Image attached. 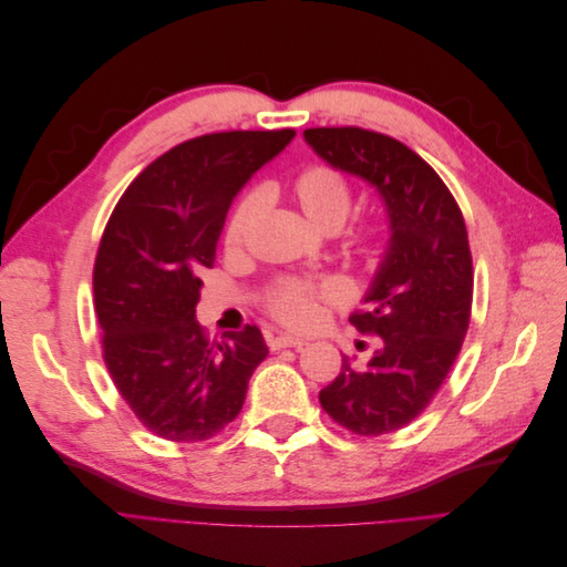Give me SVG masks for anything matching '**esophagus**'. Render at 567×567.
I'll use <instances>...</instances> for the list:
<instances>
[{
	"mask_svg": "<svg viewBox=\"0 0 567 567\" xmlns=\"http://www.w3.org/2000/svg\"><path fill=\"white\" fill-rule=\"evenodd\" d=\"M271 350H281V348H296V350H302L305 346H310L305 338H293V336H277L271 342Z\"/></svg>",
	"mask_w": 567,
	"mask_h": 567,
	"instance_id": "1",
	"label": "esophagus"
}]
</instances>
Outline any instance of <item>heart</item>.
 Segmentation results:
<instances>
[{"label":"heart","mask_w":567,"mask_h":567,"mask_svg":"<svg viewBox=\"0 0 567 567\" xmlns=\"http://www.w3.org/2000/svg\"><path fill=\"white\" fill-rule=\"evenodd\" d=\"M290 194H293V200L305 219L319 231H338L350 215V188L333 167L312 165L302 169L293 186H290ZM262 208V192H250L236 205L225 231V244L229 250H238L246 244ZM342 296H346V290L336 279H286L271 290L269 307L274 317L281 319L290 329H307L317 321L321 300H340Z\"/></svg>","instance_id":"heart-1"}]
</instances>
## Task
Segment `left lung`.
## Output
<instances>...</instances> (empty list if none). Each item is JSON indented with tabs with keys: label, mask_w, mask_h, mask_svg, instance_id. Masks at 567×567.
I'll return each instance as SVG.
<instances>
[{
	"label": "left lung",
	"mask_w": 567,
	"mask_h": 567,
	"mask_svg": "<svg viewBox=\"0 0 567 567\" xmlns=\"http://www.w3.org/2000/svg\"><path fill=\"white\" fill-rule=\"evenodd\" d=\"M302 136L323 163L379 194L390 234L364 310L350 317L357 331L379 336L381 348L364 367L342 357L319 402L357 435L400 431L433 400L466 338L468 231L450 188L402 142L359 127H315Z\"/></svg>",
	"instance_id": "1"
}]
</instances>
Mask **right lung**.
Wrapping results in <instances>:
<instances>
[{
	"label": "right lung",
	"mask_w": 567,
	"mask_h": 567,
	"mask_svg": "<svg viewBox=\"0 0 567 567\" xmlns=\"http://www.w3.org/2000/svg\"><path fill=\"white\" fill-rule=\"evenodd\" d=\"M293 130L217 132L169 148L117 200L94 265L104 359L123 400L173 442L217 435L267 357L257 326L205 338L198 274L210 269L236 194L293 142Z\"/></svg>",
	"instance_id": "add662e5"
}]
</instances>
